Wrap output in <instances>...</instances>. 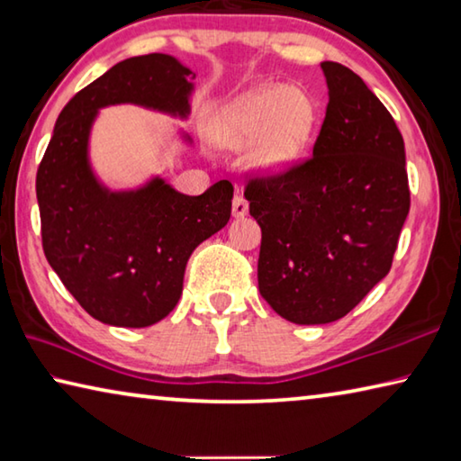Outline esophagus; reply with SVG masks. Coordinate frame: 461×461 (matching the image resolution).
Segmentation results:
<instances>
[{
  "label": "esophagus",
  "mask_w": 461,
  "mask_h": 461,
  "mask_svg": "<svg viewBox=\"0 0 461 461\" xmlns=\"http://www.w3.org/2000/svg\"><path fill=\"white\" fill-rule=\"evenodd\" d=\"M249 212V202L247 198L243 196V194H237L235 198H232V216H245Z\"/></svg>",
  "instance_id": "1"
}]
</instances>
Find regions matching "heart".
Here are the masks:
<instances>
[{
  "mask_svg": "<svg viewBox=\"0 0 461 461\" xmlns=\"http://www.w3.org/2000/svg\"><path fill=\"white\" fill-rule=\"evenodd\" d=\"M316 117V104L300 88H261L229 111L221 125V141L243 148L261 140L253 153L255 166L265 172H284L302 156Z\"/></svg>",
  "mask_w": 461,
  "mask_h": 461,
  "instance_id": "heart-1",
  "label": "heart"
}]
</instances>
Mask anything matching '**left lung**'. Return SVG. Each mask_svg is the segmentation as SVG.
Instances as JSON below:
<instances>
[{
  "label": "left lung",
  "instance_id": "left-lung-1",
  "mask_svg": "<svg viewBox=\"0 0 461 461\" xmlns=\"http://www.w3.org/2000/svg\"><path fill=\"white\" fill-rule=\"evenodd\" d=\"M330 101L313 156L249 176L259 292L294 324L344 318L391 271L411 206L405 143L357 72L321 62Z\"/></svg>",
  "mask_w": 461,
  "mask_h": 461
}]
</instances>
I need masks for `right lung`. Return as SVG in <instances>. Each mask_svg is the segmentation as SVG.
I'll return each instance as SVG.
<instances>
[{
    "mask_svg": "<svg viewBox=\"0 0 461 461\" xmlns=\"http://www.w3.org/2000/svg\"><path fill=\"white\" fill-rule=\"evenodd\" d=\"M194 78L167 54L115 64L60 111L38 166L46 259L80 308L103 324L145 328L164 320L180 300L192 251L230 218L229 180L200 196L176 192L159 177L135 192H109L88 167L96 109L135 103L184 117Z\"/></svg>",
    "mask_w": 461,
    "mask_h": 461,
    "instance_id": "right-lung-1",
    "label": "right lung"
}]
</instances>
